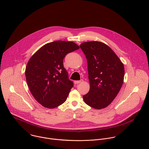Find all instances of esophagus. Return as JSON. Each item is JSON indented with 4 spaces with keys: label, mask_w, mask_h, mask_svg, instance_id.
<instances>
[{
    "label": "esophagus",
    "mask_w": 149,
    "mask_h": 149,
    "mask_svg": "<svg viewBox=\"0 0 149 149\" xmlns=\"http://www.w3.org/2000/svg\"><path fill=\"white\" fill-rule=\"evenodd\" d=\"M82 82H83V80H82V79H81V80H79V81H74V84H78L81 83Z\"/></svg>",
    "instance_id": "obj_1"
}]
</instances>
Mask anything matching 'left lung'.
Here are the masks:
<instances>
[{
  "label": "left lung",
  "instance_id": "8db88e82",
  "mask_svg": "<svg viewBox=\"0 0 149 149\" xmlns=\"http://www.w3.org/2000/svg\"><path fill=\"white\" fill-rule=\"evenodd\" d=\"M88 63L89 92L83 96L85 103L95 109L107 107L119 93L124 78V66L114 52L98 41L80 45Z\"/></svg>",
  "mask_w": 149,
  "mask_h": 149
}]
</instances>
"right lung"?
Wrapping results in <instances>:
<instances>
[{
  "mask_svg": "<svg viewBox=\"0 0 149 149\" xmlns=\"http://www.w3.org/2000/svg\"><path fill=\"white\" fill-rule=\"evenodd\" d=\"M78 49L73 42L54 41L43 45L29 60L25 72L26 83L42 106L54 109L66 100L73 82L68 79L63 59Z\"/></svg>",
  "mask_w": 149,
  "mask_h": 149,
  "instance_id": "1",
  "label": "right lung"
}]
</instances>
